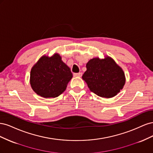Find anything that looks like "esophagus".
Here are the masks:
<instances>
[{"label":"esophagus","mask_w":153,"mask_h":153,"mask_svg":"<svg viewBox=\"0 0 153 153\" xmlns=\"http://www.w3.org/2000/svg\"><path fill=\"white\" fill-rule=\"evenodd\" d=\"M74 76H82V73H76L73 74Z\"/></svg>","instance_id":"1"}]
</instances>
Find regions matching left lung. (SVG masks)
Segmentation results:
<instances>
[{
    "mask_svg": "<svg viewBox=\"0 0 153 153\" xmlns=\"http://www.w3.org/2000/svg\"><path fill=\"white\" fill-rule=\"evenodd\" d=\"M86 68L82 78L90 90L96 95L103 98H112L123 88L124 73L110 57L91 59L87 63Z\"/></svg>",
    "mask_w": 153,
    "mask_h": 153,
    "instance_id": "obj_1",
    "label": "left lung"
}]
</instances>
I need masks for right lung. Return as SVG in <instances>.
<instances>
[{"label": "right lung", "mask_w": 153, "mask_h": 153, "mask_svg": "<svg viewBox=\"0 0 153 153\" xmlns=\"http://www.w3.org/2000/svg\"><path fill=\"white\" fill-rule=\"evenodd\" d=\"M73 76L71 69L59 54L41 57L32 68L30 85L32 89L44 98H56L66 90Z\"/></svg>", "instance_id": "add662e5"}]
</instances>
